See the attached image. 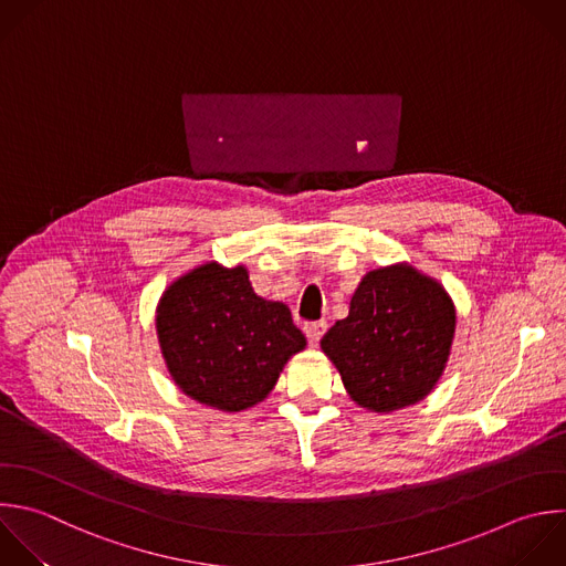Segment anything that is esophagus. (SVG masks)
<instances>
[{
	"label": "esophagus",
	"instance_id": "esophagus-1",
	"mask_svg": "<svg viewBox=\"0 0 566 566\" xmlns=\"http://www.w3.org/2000/svg\"><path fill=\"white\" fill-rule=\"evenodd\" d=\"M303 329H305V336H307L310 345H316L323 338V334L327 329V323L325 321H312V323H305Z\"/></svg>",
	"mask_w": 566,
	"mask_h": 566
}]
</instances>
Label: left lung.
<instances>
[{"label": "left lung", "mask_w": 566, "mask_h": 566, "mask_svg": "<svg viewBox=\"0 0 566 566\" xmlns=\"http://www.w3.org/2000/svg\"><path fill=\"white\" fill-rule=\"evenodd\" d=\"M455 310L444 287L411 265L360 281L349 314L321 338L352 400L394 411L422 400L449 358Z\"/></svg>", "instance_id": "left-lung-1"}]
</instances>
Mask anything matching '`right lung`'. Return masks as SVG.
<instances>
[{
    "label": "right lung",
    "mask_w": 566,
    "mask_h": 566,
    "mask_svg": "<svg viewBox=\"0 0 566 566\" xmlns=\"http://www.w3.org/2000/svg\"><path fill=\"white\" fill-rule=\"evenodd\" d=\"M157 334L179 389L221 411L261 402L305 347L287 305L256 296L243 265L219 263L195 268L164 292Z\"/></svg>",
    "instance_id": "right-lung-1"
}]
</instances>
